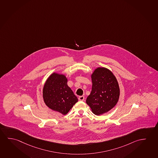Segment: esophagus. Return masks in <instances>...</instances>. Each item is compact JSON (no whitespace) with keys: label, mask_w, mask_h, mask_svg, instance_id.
Masks as SVG:
<instances>
[{"label":"esophagus","mask_w":158,"mask_h":158,"mask_svg":"<svg viewBox=\"0 0 158 158\" xmlns=\"http://www.w3.org/2000/svg\"><path fill=\"white\" fill-rule=\"evenodd\" d=\"M78 100H80V101H83V100H85V97L84 96H80L78 97Z\"/></svg>","instance_id":"1"}]
</instances>
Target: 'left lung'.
Listing matches in <instances>:
<instances>
[{"mask_svg":"<svg viewBox=\"0 0 158 158\" xmlns=\"http://www.w3.org/2000/svg\"><path fill=\"white\" fill-rule=\"evenodd\" d=\"M92 88L86 103L95 115L108 112L118 103L120 88L115 76L104 68L95 69L92 75Z\"/></svg>","mask_w":158,"mask_h":158,"instance_id":"left-lung-1","label":"left lung"}]
</instances>
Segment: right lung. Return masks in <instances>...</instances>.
I'll list each match as a JSON object with an SVG mask.
<instances>
[{
  "label": "right lung",
  "instance_id": "add662e5",
  "mask_svg": "<svg viewBox=\"0 0 158 158\" xmlns=\"http://www.w3.org/2000/svg\"><path fill=\"white\" fill-rule=\"evenodd\" d=\"M67 82L65 76L53 73L46 81L43 90L45 104L63 115H66L78 101Z\"/></svg>",
  "mask_w": 158,
  "mask_h": 158
}]
</instances>
